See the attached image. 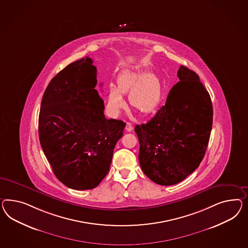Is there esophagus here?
Instances as JSON below:
<instances>
[{"label":"esophagus","instance_id":"1","mask_svg":"<svg viewBox=\"0 0 248 248\" xmlns=\"http://www.w3.org/2000/svg\"><path fill=\"white\" fill-rule=\"evenodd\" d=\"M125 129H126V131L127 132H131V131H133V129H134V126H133V124H131V123H126V126H125Z\"/></svg>","mask_w":248,"mask_h":248}]
</instances>
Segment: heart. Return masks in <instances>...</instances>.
Listing matches in <instances>:
<instances>
[{"instance_id": "b5f03b06", "label": "heart", "mask_w": 248, "mask_h": 248, "mask_svg": "<svg viewBox=\"0 0 248 248\" xmlns=\"http://www.w3.org/2000/svg\"><path fill=\"white\" fill-rule=\"evenodd\" d=\"M128 91L130 104L141 114H152L161 102V83L154 75L140 67L126 69L118 76L117 87L108 90L107 107L111 114L117 115L125 107L123 94Z\"/></svg>"}]
</instances>
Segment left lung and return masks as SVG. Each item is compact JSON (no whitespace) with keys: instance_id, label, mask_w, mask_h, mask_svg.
I'll use <instances>...</instances> for the list:
<instances>
[{"instance_id":"8db88e82","label":"left lung","mask_w":248,"mask_h":248,"mask_svg":"<svg viewBox=\"0 0 248 248\" xmlns=\"http://www.w3.org/2000/svg\"><path fill=\"white\" fill-rule=\"evenodd\" d=\"M165 106L134 131L139 161L150 180L174 185L191 174L204 158L212 128L210 95L194 71L181 66Z\"/></svg>"}]
</instances>
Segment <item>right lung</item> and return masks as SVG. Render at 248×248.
Masks as SVG:
<instances>
[{
    "label": "right lung",
    "mask_w": 248,
    "mask_h": 248,
    "mask_svg": "<svg viewBox=\"0 0 248 248\" xmlns=\"http://www.w3.org/2000/svg\"><path fill=\"white\" fill-rule=\"evenodd\" d=\"M96 84V67L86 57L57 74L41 101V148L58 180L78 190L97 187L107 176L125 127L106 118Z\"/></svg>",
    "instance_id": "1"
}]
</instances>
